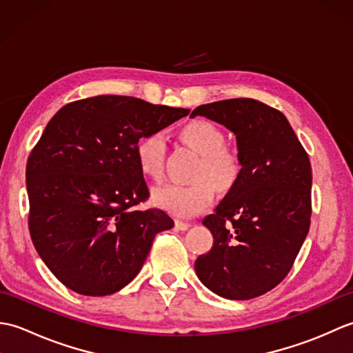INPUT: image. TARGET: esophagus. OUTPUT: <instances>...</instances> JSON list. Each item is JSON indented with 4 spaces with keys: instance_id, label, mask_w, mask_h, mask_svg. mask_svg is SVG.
Instances as JSON below:
<instances>
[{
    "instance_id": "1",
    "label": "esophagus",
    "mask_w": 353,
    "mask_h": 353,
    "mask_svg": "<svg viewBox=\"0 0 353 353\" xmlns=\"http://www.w3.org/2000/svg\"><path fill=\"white\" fill-rule=\"evenodd\" d=\"M176 228L179 230H188L191 228V223H186V221H181V220H176Z\"/></svg>"
}]
</instances>
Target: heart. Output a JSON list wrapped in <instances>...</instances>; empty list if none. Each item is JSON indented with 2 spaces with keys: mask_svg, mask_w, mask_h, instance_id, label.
<instances>
[{
  "mask_svg": "<svg viewBox=\"0 0 353 353\" xmlns=\"http://www.w3.org/2000/svg\"><path fill=\"white\" fill-rule=\"evenodd\" d=\"M182 139L194 152L200 154V162L194 171V181L188 185L165 183L153 190V203L179 219H188L212 205L215 186L221 191L235 185L241 171V162L235 150L223 145V132L215 124L197 119L186 124ZM165 152L162 132L142 134L134 147V159L138 168L150 179H159Z\"/></svg>",
  "mask_w": 353,
  "mask_h": 353,
  "instance_id": "obj_1",
  "label": "heart"
}]
</instances>
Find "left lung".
<instances>
[{
    "mask_svg": "<svg viewBox=\"0 0 353 353\" xmlns=\"http://www.w3.org/2000/svg\"><path fill=\"white\" fill-rule=\"evenodd\" d=\"M235 134L241 171L203 219L212 249L196 259L200 282L230 301H249L281 283L310 230V157L282 112L252 99L201 104Z\"/></svg>",
    "mask_w": 353,
    "mask_h": 353,
    "instance_id": "obj_1",
    "label": "left lung"
}]
</instances>
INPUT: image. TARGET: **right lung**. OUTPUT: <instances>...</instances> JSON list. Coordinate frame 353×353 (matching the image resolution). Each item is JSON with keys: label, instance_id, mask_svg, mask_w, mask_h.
<instances>
[{"label": "right lung", "instance_id": "1", "mask_svg": "<svg viewBox=\"0 0 353 353\" xmlns=\"http://www.w3.org/2000/svg\"><path fill=\"white\" fill-rule=\"evenodd\" d=\"M188 109L99 95L66 104L50 119L26 170L32 241L51 273L83 296H108L141 272L154 236L174 226L148 199L134 159L142 134Z\"/></svg>", "mask_w": 353, "mask_h": 353}]
</instances>
